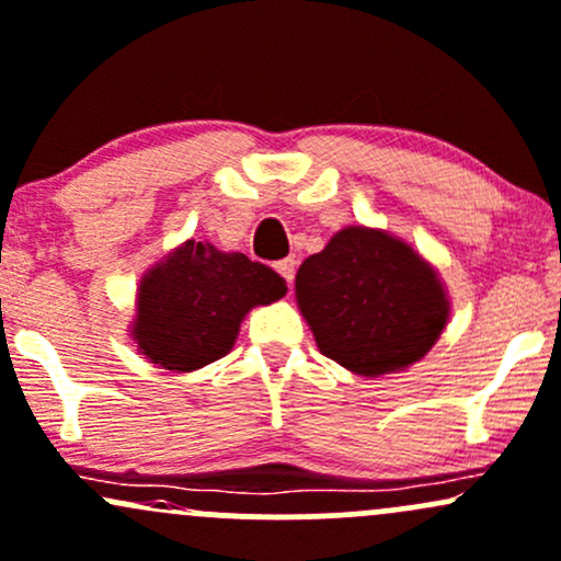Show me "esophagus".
Returning a JSON list of instances; mask_svg holds the SVG:
<instances>
[{"instance_id":"obj_1","label":"esophagus","mask_w":561,"mask_h":561,"mask_svg":"<svg viewBox=\"0 0 561 561\" xmlns=\"http://www.w3.org/2000/svg\"><path fill=\"white\" fill-rule=\"evenodd\" d=\"M276 271H279L282 279H285L287 285L293 287V282H295V257H285V261L276 263Z\"/></svg>"}]
</instances>
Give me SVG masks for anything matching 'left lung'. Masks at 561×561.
I'll return each instance as SVG.
<instances>
[{
    "label": "left lung",
    "instance_id": "1",
    "mask_svg": "<svg viewBox=\"0 0 561 561\" xmlns=\"http://www.w3.org/2000/svg\"><path fill=\"white\" fill-rule=\"evenodd\" d=\"M317 346L346 370L375 378L421 359L447 322L439 279L383 231H337L295 276Z\"/></svg>",
    "mask_w": 561,
    "mask_h": 561
}]
</instances>
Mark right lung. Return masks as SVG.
Returning a JSON list of instances; mask_svg holds the SVG:
<instances>
[{
	"instance_id": "obj_1",
	"label": "right lung",
	"mask_w": 561,
	"mask_h": 561,
	"mask_svg": "<svg viewBox=\"0 0 561 561\" xmlns=\"http://www.w3.org/2000/svg\"><path fill=\"white\" fill-rule=\"evenodd\" d=\"M285 293L287 282L274 268L188 239L140 282L135 341L153 365L199 370L229 354L252 306Z\"/></svg>"
}]
</instances>
